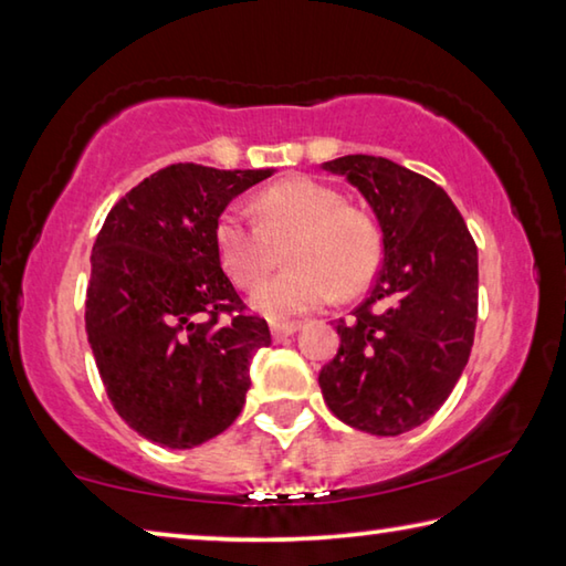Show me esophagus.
<instances>
[{
	"label": "esophagus",
	"instance_id": "esophagus-1",
	"mask_svg": "<svg viewBox=\"0 0 566 566\" xmlns=\"http://www.w3.org/2000/svg\"><path fill=\"white\" fill-rule=\"evenodd\" d=\"M300 329V322H274L272 324V337L274 342H282Z\"/></svg>",
	"mask_w": 566,
	"mask_h": 566
}]
</instances>
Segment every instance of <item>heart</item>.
<instances>
[{"label": "heart", "mask_w": 566, "mask_h": 566, "mask_svg": "<svg viewBox=\"0 0 566 566\" xmlns=\"http://www.w3.org/2000/svg\"><path fill=\"white\" fill-rule=\"evenodd\" d=\"M256 222L239 207L217 219L214 244L224 272L239 286L260 284L276 264L292 266L252 294V306L272 319L317 310L367 286L381 262V234L364 209L344 205L337 189L310 177H290L260 191Z\"/></svg>", "instance_id": "obj_1"}]
</instances>
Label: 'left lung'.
<instances>
[{"instance_id": "obj_1", "label": "left lung", "mask_w": 566, "mask_h": 566, "mask_svg": "<svg viewBox=\"0 0 566 566\" xmlns=\"http://www.w3.org/2000/svg\"><path fill=\"white\" fill-rule=\"evenodd\" d=\"M322 169L361 191L385 244L369 296L337 324L339 349L319 371L322 395L359 432L405 434L444 405L469 361L476 244L447 191L397 161L347 155Z\"/></svg>"}]
</instances>
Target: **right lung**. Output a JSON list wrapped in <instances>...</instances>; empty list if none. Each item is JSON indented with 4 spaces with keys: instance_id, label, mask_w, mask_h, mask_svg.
I'll return each mask as SVG.
<instances>
[{
    "instance_id": "add662e5",
    "label": "right lung",
    "mask_w": 566,
    "mask_h": 566,
    "mask_svg": "<svg viewBox=\"0 0 566 566\" xmlns=\"http://www.w3.org/2000/svg\"><path fill=\"white\" fill-rule=\"evenodd\" d=\"M272 175L171 165L104 219L84 324L112 407L149 442L199 447L244 407L249 361L272 337L264 319L244 314L214 227L234 197Z\"/></svg>"
}]
</instances>
